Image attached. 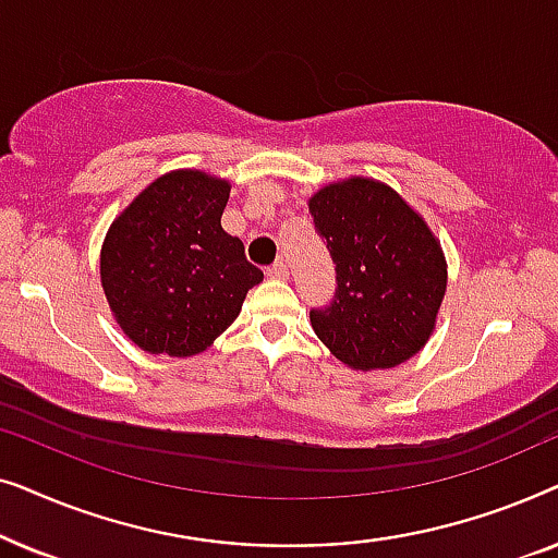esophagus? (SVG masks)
I'll list each match as a JSON object with an SVG mask.
<instances>
[{
    "label": "esophagus",
    "mask_w": 558,
    "mask_h": 558,
    "mask_svg": "<svg viewBox=\"0 0 558 558\" xmlns=\"http://www.w3.org/2000/svg\"><path fill=\"white\" fill-rule=\"evenodd\" d=\"M266 277H269V279H287L289 277V266L284 262L271 264L269 269H266Z\"/></svg>",
    "instance_id": "esophagus-1"
}]
</instances>
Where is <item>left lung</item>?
Returning <instances> with one entry per match:
<instances>
[{
  "mask_svg": "<svg viewBox=\"0 0 558 558\" xmlns=\"http://www.w3.org/2000/svg\"><path fill=\"white\" fill-rule=\"evenodd\" d=\"M335 262V296L310 310L312 330L350 368H393L424 348L447 289L429 228L384 182L353 178L310 201Z\"/></svg>",
  "mask_w": 558,
  "mask_h": 558,
  "instance_id": "1",
  "label": "left lung"
}]
</instances>
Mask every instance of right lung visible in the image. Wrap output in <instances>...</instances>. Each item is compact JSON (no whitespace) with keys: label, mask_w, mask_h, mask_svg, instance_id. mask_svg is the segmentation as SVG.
<instances>
[{"label":"right lung","mask_w":558,"mask_h":558,"mask_svg":"<svg viewBox=\"0 0 558 558\" xmlns=\"http://www.w3.org/2000/svg\"><path fill=\"white\" fill-rule=\"evenodd\" d=\"M231 185L197 170L151 182L113 220L101 248L109 307L147 353H203L264 279L220 216Z\"/></svg>","instance_id":"1"}]
</instances>
